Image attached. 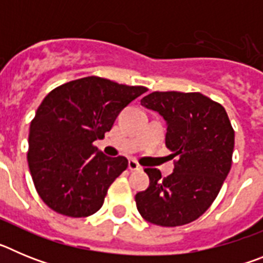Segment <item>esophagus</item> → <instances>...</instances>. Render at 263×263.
Wrapping results in <instances>:
<instances>
[{
	"instance_id": "esophagus-1",
	"label": "esophagus",
	"mask_w": 263,
	"mask_h": 263,
	"mask_svg": "<svg viewBox=\"0 0 263 263\" xmlns=\"http://www.w3.org/2000/svg\"><path fill=\"white\" fill-rule=\"evenodd\" d=\"M127 167H129L130 171H141L142 170V166L137 162V160L134 159H130L129 160V164H127Z\"/></svg>"
}]
</instances>
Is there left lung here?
Instances as JSON below:
<instances>
[{"label":"left lung","mask_w":263,"mask_h":263,"mask_svg":"<svg viewBox=\"0 0 263 263\" xmlns=\"http://www.w3.org/2000/svg\"><path fill=\"white\" fill-rule=\"evenodd\" d=\"M141 104L166 120V146L178 159L166 178L145 168L150 185L136 195L137 210L160 227L195 221L212 205L231 171L234 130L227 111L199 92H153Z\"/></svg>","instance_id":"8db88e82"}]
</instances>
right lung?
Returning a JSON list of instances; mask_svg holds the SVG:
<instances>
[{"instance_id": "right-lung-1", "label": "right lung", "mask_w": 263, "mask_h": 263, "mask_svg": "<svg viewBox=\"0 0 263 263\" xmlns=\"http://www.w3.org/2000/svg\"><path fill=\"white\" fill-rule=\"evenodd\" d=\"M146 90L88 76L59 85L45 97L30 125L27 160L46 205L68 217H87L103 206L108 188L129 162L106 157L93 142L103 139L118 113Z\"/></svg>"}]
</instances>
